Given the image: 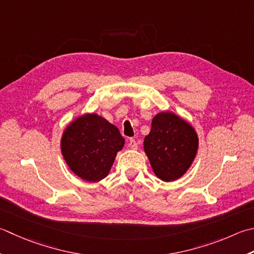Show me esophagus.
<instances>
[{"mask_svg": "<svg viewBox=\"0 0 254 254\" xmlns=\"http://www.w3.org/2000/svg\"><path fill=\"white\" fill-rule=\"evenodd\" d=\"M128 147L132 148V150H136L137 148V143L134 138H130V140H128Z\"/></svg>", "mask_w": 254, "mask_h": 254, "instance_id": "34e87169", "label": "esophagus"}]
</instances>
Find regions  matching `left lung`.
<instances>
[{"instance_id": "1", "label": "left lung", "mask_w": 254, "mask_h": 254, "mask_svg": "<svg viewBox=\"0 0 254 254\" xmlns=\"http://www.w3.org/2000/svg\"><path fill=\"white\" fill-rule=\"evenodd\" d=\"M144 151L155 175L164 182L181 178L198 151V136L190 123L173 112H160L144 138Z\"/></svg>"}]
</instances>
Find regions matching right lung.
<instances>
[{"label": "right lung", "instance_id": "1", "mask_svg": "<svg viewBox=\"0 0 254 254\" xmlns=\"http://www.w3.org/2000/svg\"><path fill=\"white\" fill-rule=\"evenodd\" d=\"M124 146L119 128L96 113L77 118L64 128L61 141L69 168L87 182L108 176L117 153Z\"/></svg>", "mask_w": 254, "mask_h": 254}]
</instances>
